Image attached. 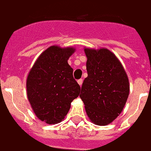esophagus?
Listing matches in <instances>:
<instances>
[{
	"mask_svg": "<svg viewBox=\"0 0 151 151\" xmlns=\"http://www.w3.org/2000/svg\"><path fill=\"white\" fill-rule=\"evenodd\" d=\"M77 82H78V83H79V85L80 86H82V84H83V79H79Z\"/></svg>",
	"mask_w": 151,
	"mask_h": 151,
	"instance_id": "obj_1",
	"label": "esophagus"
}]
</instances>
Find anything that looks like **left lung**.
Here are the masks:
<instances>
[{"mask_svg":"<svg viewBox=\"0 0 151 151\" xmlns=\"http://www.w3.org/2000/svg\"><path fill=\"white\" fill-rule=\"evenodd\" d=\"M88 76L84 79L80 98L90 121L106 125L123 110L129 93V83L123 66L106 48H85Z\"/></svg>","mask_w":151,"mask_h":151,"instance_id":"left-lung-1","label":"left lung"}]
</instances>
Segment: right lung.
Returning <instances> with one entry per match:
<instances>
[{
	"instance_id": "1",
	"label": "right lung",
	"mask_w": 151,
	"mask_h": 151,
	"mask_svg": "<svg viewBox=\"0 0 151 151\" xmlns=\"http://www.w3.org/2000/svg\"><path fill=\"white\" fill-rule=\"evenodd\" d=\"M75 50L51 46L40 55L28 75V100L37 118L46 123L62 121L72 101L80 93V86L68 63Z\"/></svg>"
}]
</instances>
